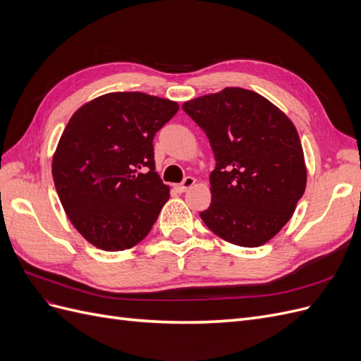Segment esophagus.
<instances>
[{
	"label": "esophagus",
	"instance_id": "34e87169",
	"mask_svg": "<svg viewBox=\"0 0 361 361\" xmlns=\"http://www.w3.org/2000/svg\"><path fill=\"white\" fill-rule=\"evenodd\" d=\"M194 183H195V179L191 178V176H188V178H185V180H183L182 183L174 185V190L179 191V192H185L188 188H191Z\"/></svg>",
	"mask_w": 361,
	"mask_h": 361
}]
</instances>
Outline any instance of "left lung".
I'll use <instances>...</instances> for the list:
<instances>
[{"mask_svg": "<svg viewBox=\"0 0 361 361\" xmlns=\"http://www.w3.org/2000/svg\"><path fill=\"white\" fill-rule=\"evenodd\" d=\"M182 108L206 133L216 161L203 223L231 244H267L290 220L307 183L297 128L267 97L241 87Z\"/></svg>", "mask_w": 361, "mask_h": 361, "instance_id": "left-lung-1", "label": "left lung"}]
</instances>
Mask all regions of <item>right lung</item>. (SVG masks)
<instances>
[{"instance_id": "right-lung-1", "label": "right lung", "mask_w": 361, "mask_h": 361, "mask_svg": "<svg viewBox=\"0 0 361 361\" xmlns=\"http://www.w3.org/2000/svg\"><path fill=\"white\" fill-rule=\"evenodd\" d=\"M178 110L164 97L113 92L80 106L64 128L52 157L54 183L71 223L96 248H133L170 199L152 141Z\"/></svg>"}]
</instances>
